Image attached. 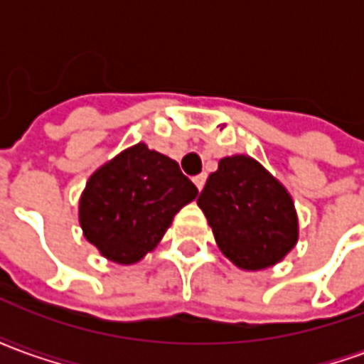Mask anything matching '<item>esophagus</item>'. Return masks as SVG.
<instances>
[{
  "label": "esophagus",
  "mask_w": 364,
  "mask_h": 364,
  "mask_svg": "<svg viewBox=\"0 0 364 364\" xmlns=\"http://www.w3.org/2000/svg\"><path fill=\"white\" fill-rule=\"evenodd\" d=\"M193 183L197 185L198 191H203V187H205V183H206V175L200 173V175H197V177H193Z\"/></svg>",
  "instance_id": "34e87169"
}]
</instances>
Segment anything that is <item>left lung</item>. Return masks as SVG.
Wrapping results in <instances>:
<instances>
[{
  "mask_svg": "<svg viewBox=\"0 0 364 364\" xmlns=\"http://www.w3.org/2000/svg\"><path fill=\"white\" fill-rule=\"evenodd\" d=\"M197 205L220 252L242 271L281 263L298 242V216L287 187L257 159L226 156L208 175Z\"/></svg>",
  "mask_w": 364,
  "mask_h": 364,
  "instance_id": "left-lung-1",
  "label": "left lung"
}]
</instances>
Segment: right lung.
<instances>
[{"label":"right lung","instance_id":"right-lung-1","mask_svg":"<svg viewBox=\"0 0 364 364\" xmlns=\"http://www.w3.org/2000/svg\"><path fill=\"white\" fill-rule=\"evenodd\" d=\"M197 195L175 159L138 142L91 173L80 197V226L105 259L134 265Z\"/></svg>","mask_w":364,"mask_h":364}]
</instances>
